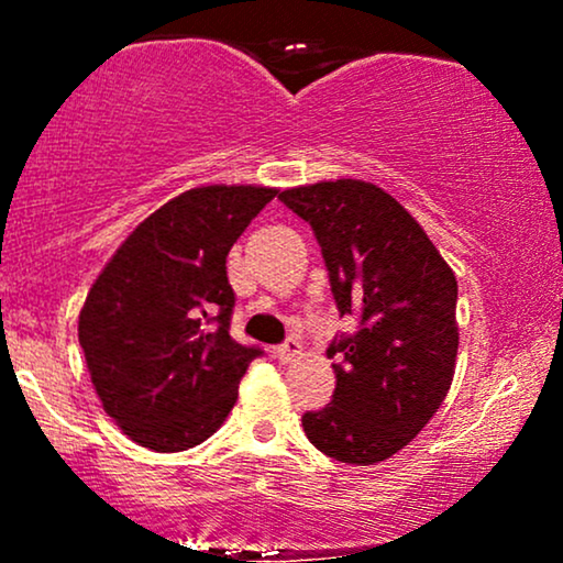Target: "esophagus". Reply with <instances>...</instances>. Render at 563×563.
I'll list each match as a JSON object with an SVG mask.
<instances>
[{"instance_id":"1","label":"esophagus","mask_w":563,"mask_h":563,"mask_svg":"<svg viewBox=\"0 0 563 563\" xmlns=\"http://www.w3.org/2000/svg\"><path fill=\"white\" fill-rule=\"evenodd\" d=\"M301 354V344H299V339H288L286 344H280L275 349V357L280 360L283 365H288V363H294L296 357H299Z\"/></svg>"}]
</instances>
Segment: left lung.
Returning a JSON list of instances; mask_svg holds the SVG:
<instances>
[{"label": "left lung", "mask_w": 563, "mask_h": 563, "mask_svg": "<svg viewBox=\"0 0 563 563\" xmlns=\"http://www.w3.org/2000/svg\"><path fill=\"white\" fill-rule=\"evenodd\" d=\"M318 238L335 307L357 331L335 335V391L303 412V434L328 457L373 466L399 452L448 397L457 357V280L389 192L363 179L283 190Z\"/></svg>", "instance_id": "8db88e82"}]
</instances>
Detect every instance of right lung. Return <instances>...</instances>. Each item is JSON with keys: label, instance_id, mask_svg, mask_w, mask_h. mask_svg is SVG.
<instances>
[{"label": "right lung", "instance_id": "1", "mask_svg": "<svg viewBox=\"0 0 563 563\" xmlns=\"http://www.w3.org/2000/svg\"><path fill=\"white\" fill-rule=\"evenodd\" d=\"M275 187L209 185L153 211L119 245L79 314V344L108 416L156 452L209 439L260 346L230 335L228 254Z\"/></svg>", "mask_w": 563, "mask_h": 563}]
</instances>
